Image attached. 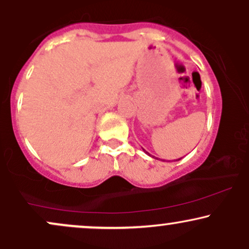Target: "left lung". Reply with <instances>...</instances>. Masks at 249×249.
<instances>
[{
  "mask_svg": "<svg viewBox=\"0 0 249 249\" xmlns=\"http://www.w3.org/2000/svg\"><path fill=\"white\" fill-rule=\"evenodd\" d=\"M142 151H144V152H145V153H146V154H148V156H151V154H150V153H148L146 150H144V148H142ZM151 157H152V156H151ZM180 159H181V158H179V159H176V161H178V160H180Z\"/></svg>",
  "mask_w": 249,
  "mask_h": 249,
  "instance_id": "1",
  "label": "left lung"
}]
</instances>
